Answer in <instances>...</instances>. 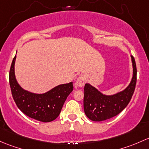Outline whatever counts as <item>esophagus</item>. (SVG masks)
Returning <instances> with one entry per match:
<instances>
[{"label": "esophagus", "mask_w": 149, "mask_h": 149, "mask_svg": "<svg viewBox=\"0 0 149 149\" xmlns=\"http://www.w3.org/2000/svg\"><path fill=\"white\" fill-rule=\"evenodd\" d=\"M85 82V77L84 74H80L78 78L77 79L76 81V85L77 87H81L84 85Z\"/></svg>", "instance_id": "1"}]
</instances>
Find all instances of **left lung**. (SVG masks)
I'll return each mask as SVG.
<instances>
[{"label": "left lung", "instance_id": "8db88e82", "mask_svg": "<svg viewBox=\"0 0 149 149\" xmlns=\"http://www.w3.org/2000/svg\"><path fill=\"white\" fill-rule=\"evenodd\" d=\"M133 78L129 85L113 95H105L90 84H85L84 95V110L87 117L93 121H102L117 116L128 105L134 93L136 84V64L131 56Z\"/></svg>", "mask_w": 149, "mask_h": 149}]
</instances>
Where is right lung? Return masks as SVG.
<instances>
[{
	"instance_id": "obj_1",
	"label": "right lung",
	"mask_w": 149,
	"mask_h": 149,
	"mask_svg": "<svg viewBox=\"0 0 149 149\" xmlns=\"http://www.w3.org/2000/svg\"><path fill=\"white\" fill-rule=\"evenodd\" d=\"M16 56L9 72V83L16 105L29 117L41 122H51L59 116L66 99L73 90L72 82L54 87L44 94H35L24 90L18 84L14 72Z\"/></svg>"
}]
</instances>
